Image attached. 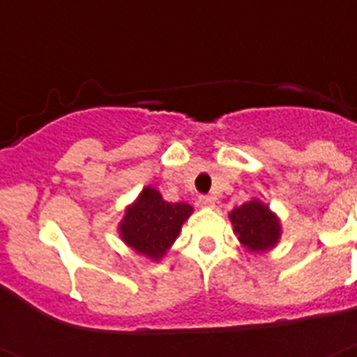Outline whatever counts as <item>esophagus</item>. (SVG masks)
Instances as JSON below:
<instances>
[{"label":"esophagus","mask_w":357,"mask_h":357,"mask_svg":"<svg viewBox=\"0 0 357 357\" xmlns=\"http://www.w3.org/2000/svg\"><path fill=\"white\" fill-rule=\"evenodd\" d=\"M197 203L202 206H205V208H212V206L215 205V199L212 196H199Z\"/></svg>","instance_id":"1"}]
</instances>
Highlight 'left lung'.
I'll use <instances>...</instances> for the list:
<instances>
[{
	"mask_svg": "<svg viewBox=\"0 0 357 357\" xmlns=\"http://www.w3.org/2000/svg\"><path fill=\"white\" fill-rule=\"evenodd\" d=\"M239 243L250 252H266L278 245L281 225L278 215L257 197L236 206L229 214Z\"/></svg>",
	"mask_w": 357,
	"mask_h": 357,
	"instance_id": "left-lung-1",
	"label": "left lung"
}]
</instances>
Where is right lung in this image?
Listing matches in <instances>:
<instances>
[{"mask_svg": "<svg viewBox=\"0 0 357 357\" xmlns=\"http://www.w3.org/2000/svg\"><path fill=\"white\" fill-rule=\"evenodd\" d=\"M192 211L188 203L165 202L155 188L145 187L136 202L127 206L119 223V236L137 254L160 261Z\"/></svg>", "mask_w": 357, "mask_h": 357, "instance_id": "right-lung-1", "label": "right lung"}]
</instances>
